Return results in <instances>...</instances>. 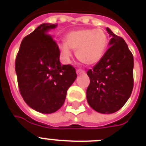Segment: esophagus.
<instances>
[{"mask_svg": "<svg viewBox=\"0 0 146 146\" xmlns=\"http://www.w3.org/2000/svg\"><path fill=\"white\" fill-rule=\"evenodd\" d=\"M84 73L85 71L82 70H76V74H77L78 76L82 75V74H84Z\"/></svg>", "mask_w": 146, "mask_h": 146, "instance_id": "34e87169", "label": "esophagus"}]
</instances>
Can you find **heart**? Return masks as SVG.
Listing matches in <instances>:
<instances>
[{
    "label": "heart",
    "instance_id": "heart-1",
    "mask_svg": "<svg viewBox=\"0 0 146 146\" xmlns=\"http://www.w3.org/2000/svg\"><path fill=\"white\" fill-rule=\"evenodd\" d=\"M66 42L57 44L60 54L65 60L72 56V50H76L77 59L82 64L92 66L98 64L106 52L108 37L101 29L85 28L71 31L66 35Z\"/></svg>",
    "mask_w": 146,
    "mask_h": 146
}]
</instances>
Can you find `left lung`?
<instances>
[{
    "mask_svg": "<svg viewBox=\"0 0 146 146\" xmlns=\"http://www.w3.org/2000/svg\"><path fill=\"white\" fill-rule=\"evenodd\" d=\"M109 48L102 60L87 71L90 84L86 98L92 108L101 113L120 110L130 97L133 88V56L123 38L109 28Z\"/></svg>",
    "mask_w": 146,
    "mask_h": 146,
    "instance_id": "1",
    "label": "left lung"
}]
</instances>
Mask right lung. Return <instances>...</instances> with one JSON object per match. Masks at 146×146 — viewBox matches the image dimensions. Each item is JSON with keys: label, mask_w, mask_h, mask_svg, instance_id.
I'll list each match as a JSON object with an SVG mask.
<instances>
[{"label": "right lung", "mask_w": 146, "mask_h": 146, "mask_svg": "<svg viewBox=\"0 0 146 146\" xmlns=\"http://www.w3.org/2000/svg\"><path fill=\"white\" fill-rule=\"evenodd\" d=\"M57 26L42 23L24 38L15 63L22 97L31 108L43 113L61 108L77 76L74 67L60 64L57 44L48 34Z\"/></svg>", "instance_id": "1"}]
</instances>
